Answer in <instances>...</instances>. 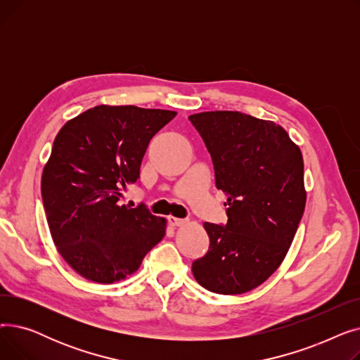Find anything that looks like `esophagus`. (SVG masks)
<instances>
[{"mask_svg":"<svg viewBox=\"0 0 360 360\" xmlns=\"http://www.w3.org/2000/svg\"><path fill=\"white\" fill-rule=\"evenodd\" d=\"M167 221H169L170 226H182V224H185L188 220H186V219L174 217V216H167Z\"/></svg>","mask_w":360,"mask_h":360,"instance_id":"esophagus-1","label":"esophagus"}]
</instances>
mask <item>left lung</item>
<instances>
[{
	"mask_svg": "<svg viewBox=\"0 0 360 360\" xmlns=\"http://www.w3.org/2000/svg\"><path fill=\"white\" fill-rule=\"evenodd\" d=\"M190 121L212 156L217 190L228 195V223H204L210 247L193 274L219 295L250 292L290 248L307 202L304 158L273 121L236 110L194 113Z\"/></svg>",
	"mask_w": 360,
	"mask_h": 360,
	"instance_id": "left-lung-1",
	"label": "left lung"
}]
</instances>
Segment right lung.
<instances>
[{
  "label": "right lung",
  "instance_id": "1",
  "mask_svg": "<svg viewBox=\"0 0 360 360\" xmlns=\"http://www.w3.org/2000/svg\"><path fill=\"white\" fill-rule=\"evenodd\" d=\"M174 110L99 105L56 134L41 191L52 240L84 278L109 285L139 270L166 232V219L121 204L137 182L150 140Z\"/></svg>",
  "mask_w": 360,
  "mask_h": 360
}]
</instances>
